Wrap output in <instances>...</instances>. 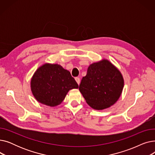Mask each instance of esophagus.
Returning a JSON list of instances; mask_svg holds the SVG:
<instances>
[{"instance_id": "34e87169", "label": "esophagus", "mask_w": 155, "mask_h": 155, "mask_svg": "<svg viewBox=\"0 0 155 155\" xmlns=\"http://www.w3.org/2000/svg\"><path fill=\"white\" fill-rule=\"evenodd\" d=\"M75 80H76V82H77V84L79 85L80 84V78L79 77H75Z\"/></svg>"}]
</instances>
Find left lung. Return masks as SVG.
<instances>
[{"label": "left lung", "mask_w": 155, "mask_h": 155, "mask_svg": "<svg viewBox=\"0 0 155 155\" xmlns=\"http://www.w3.org/2000/svg\"><path fill=\"white\" fill-rule=\"evenodd\" d=\"M123 87L124 80L120 71L109 61L104 60L88 67L79 90L91 107L102 110L118 100Z\"/></svg>", "instance_id": "left-lung-1"}]
</instances>
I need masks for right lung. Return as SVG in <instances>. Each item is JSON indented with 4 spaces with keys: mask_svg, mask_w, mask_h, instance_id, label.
I'll return each mask as SVG.
<instances>
[{
    "mask_svg": "<svg viewBox=\"0 0 155 155\" xmlns=\"http://www.w3.org/2000/svg\"><path fill=\"white\" fill-rule=\"evenodd\" d=\"M78 88L70 72L57 64L43 65L31 80V91L36 99L51 107L61 104L70 89Z\"/></svg>",
    "mask_w": 155,
    "mask_h": 155,
    "instance_id": "add662e5",
    "label": "right lung"
}]
</instances>
